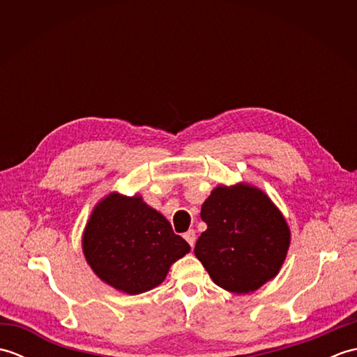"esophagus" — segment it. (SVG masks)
Returning a JSON list of instances; mask_svg holds the SVG:
<instances>
[{
	"mask_svg": "<svg viewBox=\"0 0 357 357\" xmlns=\"http://www.w3.org/2000/svg\"><path fill=\"white\" fill-rule=\"evenodd\" d=\"M184 239L188 242V244H190V247L193 248V245H195V241H196V233H195V230H188L187 233H184Z\"/></svg>",
	"mask_w": 357,
	"mask_h": 357,
	"instance_id": "esophagus-1",
	"label": "esophagus"
}]
</instances>
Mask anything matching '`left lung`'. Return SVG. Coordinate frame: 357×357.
Instances as JSON below:
<instances>
[{
	"label": "left lung",
	"instance_id": "obj_1",
	"mask_svg": "<svg viewBox=\"0 0 357 357\" xmlns=\"http://www.w3.org/2000/svg\"><path fill=\"white\" fill-rule=\"evenodd\" d=\"M201 218L207 230L196 242L195 255L216 285L245 294L278 276L291 231L282 211L259 187L216 185L202 204Z\"/></svg>",
	"mask_w": 357,
	"mask_h": 357
}]
</instances>
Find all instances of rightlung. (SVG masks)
<instances>
[{"label":"right lung","instance_id":"1","mask_svg":"<svg viewBox=\"0 0 357 357\" xmlns=\"http://www.w3.org/2000/svg\"><path fill=\"white\" fill-rule=\"evenodd\" d=\"M81 242L95 275L132 296L161 285L172 264L190 252L170 222L138 193L112 192L98 201Z\"/></svg>","mask_w":357,"mask_h":357}]
</instances>
